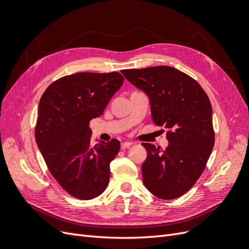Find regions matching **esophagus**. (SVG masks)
<instances>
[{"instance_id": "1", "label": "esophagus", "mask_w": 249, "mask_h": 249, "mask_svg": "<svg viewBox=\"0 0 249 249\" xmlns=\"http://www.w3.org/2000/svg\"><path fill=\"white\" fill-rule=\"evenodd\" d=\"M132 145H133L132 142H123V143H122V149H124V148H126V147H130V146H132Z\"/></svg>"}]
</instances>
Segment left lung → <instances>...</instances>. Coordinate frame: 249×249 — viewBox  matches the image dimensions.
<instances>
[{
	"mask_svg": "<svg viewBox=\"0 0 249 249\" xmlns=\"http://www.w3.org/2000/svg\"><path fill=\"white\" fill-rule=\"evenodd\" d=\"M144 91L153 123L168 132L165 150L142 143L147 158L142 164L145 187L161 199H175L190 190L204 171L214 145L213 109L195 79L170 66L122 71Z\"/></svg>",
	"mask_w": 249,
	"mask_h": 249,
	"instance_id": "1",
	"label": "left lung"
}]
</instances>
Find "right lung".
<instances>
[{"mask_svg":"<svg viewBox=\"0 0 249 249\" xmlns=\"http://www.w3.org/2000/svg\"><path fill=\"white\" fill-rule=\"evenodd\" d=\"M124 81L119 72H79L50 85L38 104L36 141L55 180L71 196L90 200L104 192L116 139L91 145L89 124L103 114Z\"/></svg>","mask_w":249,"mask_h":249,"instance_id":"obj_1","label":"right lung"}]
</instances>
